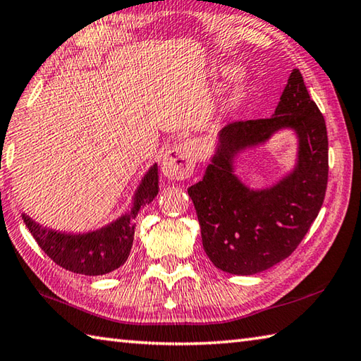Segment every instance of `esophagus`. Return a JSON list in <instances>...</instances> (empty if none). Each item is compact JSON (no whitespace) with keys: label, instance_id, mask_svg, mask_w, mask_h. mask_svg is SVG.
I'll list each match as a JSON object with an SVG mask.
<instances>
[{"label":"esophagus","instance_id":"esophagus-1","mask_svg":"<svg viewBox=\"0 0 361 361\" xmlns=\"http://www.w3.org/2000/svg\"><path fill=\"white\" fill-rule=\"evenodd\" d=\"M196 165V147L193 142L185 141L169 149L161 163V171L168 179L183 180L193 174Z\"/></svg>","mask_w":361,"mask_h":361}]
</instances>
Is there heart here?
Segmentation results:
<instances>
[{"label":"heart","instance_id":"1","mask_svg":"<svg viewBox=\"0 0 361 361\" xmlns=\"http://www.w3.org/2000/svg\"><path fill=\"white\" fill-rule=\"evenodd\" d=\"M221 73L223 75H229L233 73V69L231 67H221ZM245 96V86L243 83H239L233 91V97H231V104H237V102H240V99Z\"/></svg>","mask_w":361,"mask_h":361}]
</instances>
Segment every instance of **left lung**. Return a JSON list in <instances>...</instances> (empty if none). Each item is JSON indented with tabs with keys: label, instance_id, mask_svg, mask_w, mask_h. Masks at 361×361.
<instances>
[{
	"label": "left lung",
	"instance_id": "1",
	"mask_svg": "<svg viewBox=\"0 0 361 361\" xmlns=\"http://www.w3.org/2000/svg\"><path fill=\"white\" fill-rule=\"evenodd\" d=\"M281 128L298 133L295 171L274 188L250 190L233 174L235 154ZM327 180V127L300 71L294 69L274 116L224 126L202 180L188 188L209 259L234 275L259 274L286 259L316 220Z\"/></svg>",
	"mask_w": 361,
	"mask_h": 361
}]
</instances>
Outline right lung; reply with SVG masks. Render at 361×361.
Listing matches in <instances>:
<instances>
[{
	"mask_svg": "<svg viewBox=\"0 0 361 361\" xmlns=\"http://www.w3.org/2000/svg\"><path fill=\"white\" fill-rule=\"evenodd\" d=\"M157 193L159 169L157 165H154L135 193L130 212L105 228L86 234H66L39 226L25 214L23 221L44 253L59 267L81 275H105L119 269L127 261L133 245V220L141 207L154 201Z\"/></svg>",
	"mask_w": 361,
	"mask_h": 361,
	"instance_id": "1",
	"label": "right lung"
}]
</instances>
